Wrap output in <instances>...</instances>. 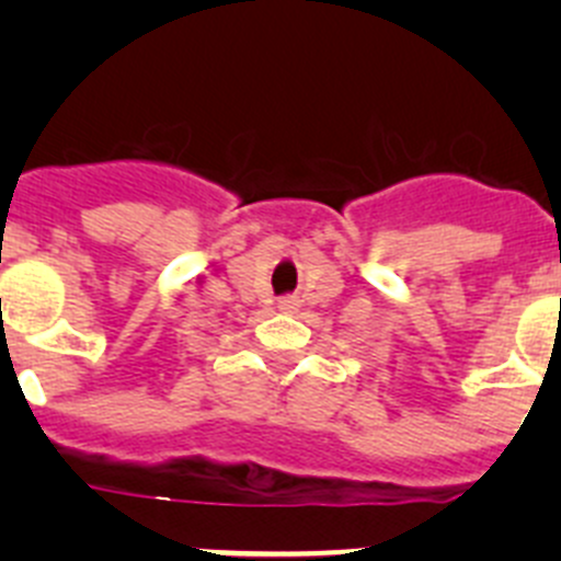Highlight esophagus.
<instances>
[{"label": "esophagus", "instance_id": "esophagus-1", "mask_svg": "<svg viewBox=\"0 0 561 561\" xmlns=\"http://www.w3.org/2000/svg\"><path fill=\"white\" fill-rule=\"evenodd\" d=\"M298 307H301V301H298L296 296H285V298H279V309H282V312H296Z\"/></svg>", "mask_w": 561, "mask_h": 561}]
</instances>
